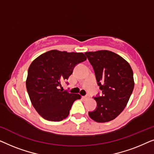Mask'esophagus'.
Wrapping results in <instances>:
<instances>
[{
	"instance_id": "34e87169",
	"label": "esophagus",
	"mask_w": 154,
	"mask_h": 154,
	"mask_svg": "<svg viewBox=\"0 0 154 154\" xmlns=\"http://www.w3.org/2000/svg\"><path fill=\"white\" fill-rule=\"evenodd\" d=\"M83 97L85 99V100H87V99H89V96L88 95H86V96H84V97Z\"/></svg>"
}]
</instances>
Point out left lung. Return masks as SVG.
<instances>
[{"label":"left lung","mask_w":154,"mask_h":154,"mask_svg":"<svg viewBox=\"0 0 154 154\" xmlns=\"http://www.w3.org/2000/svg\"><path fill=\"white\" fill-rule=\"evenodd\" d=\"M93 67L102 96L94 97L97 108L89 116L97 123L115 119L125 109L134 89L133 71L127 61L109 50L85 52Z\"/></svg>","instance_id":"left-lung-1"}]
</instances>
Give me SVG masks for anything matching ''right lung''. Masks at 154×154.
Segmentation results:
<instances>
[{
  "mask_svg": "<svg viewBox=\"0 0 154 154\" xmlns=\"http://www.w3.org/2000/svg\"><path fill=\"white\" fill-rule=\"evenodd\" d=\"M82 52L52 50L41 54L31 63L26 81L31 104L44 119L61 121L66 119L73 103L81 99L79 94L69 93L62 88L75 66L86 60Z\"/></svg>",
  "mask_w": 154,
  "mask_h": 154,
  "instance_id": "add662e5",
  "label": "right lung"
}]
</instances>
